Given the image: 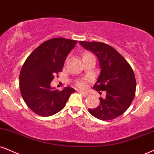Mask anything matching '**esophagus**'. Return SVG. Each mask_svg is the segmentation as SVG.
Returning a JSON list of instances; mask_svg holds the SVG:
<instances>
[{
	"mask_svg": "<svg viewBox=\"0 0 154 154\" xmlns=\"http://www.w3.org/2000/svg\"><path fill=\"white\" fill-rule=\"evenodd\" d=\"M79 92H80V93L82 94V95L84 96V97H88V96L89 95V94L88 93V92H86L85 91H79Z\"/></svg>",
	"mask_w": 154,
	"mask_h": 154,
	"instance_id": "esophagus-1",
	"label": "esophagus"
}]
</instances>
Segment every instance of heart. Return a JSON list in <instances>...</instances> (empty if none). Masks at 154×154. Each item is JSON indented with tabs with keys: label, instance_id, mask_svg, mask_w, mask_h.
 Returning <instances> with one entry per match:
<instances>
[{
	"label": "heart",
	"instance_id": "heart-1",
	"mask_svg": "<svg viewBox=\"0 0 154 154\" xmlns=\"http://www.w3.org/2000/svg\"><path fill=\"white\" fill-rule=\"evenodd\" d=\"M91 54H90V52H85L84 54H83L82 57L83 58H85V57L90 56V55H91ZM89 81H90V79L89 78L79 79V80H77V82H76V85L80 88H85L87 87V83H88Z\"/></svg>",
	"mask_w": 154,
	"mask_h": 154
}]
</instances>
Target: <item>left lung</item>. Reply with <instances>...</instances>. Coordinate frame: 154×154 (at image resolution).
Listing matches in <instances>:
<instances>
[{"label":"left lung","instance_id":"1","mask_svg":"<svg viewBox=\"0 0 154 154\" xmlns=\"http://www.w3.org/2000/svg\"><path fill=\"white\" fill-rule=\"evenodd\" d=\"M79 43L95 53L99 59L101 72L93 89L106 92V97L100 98L99 106L88 109L89 112L102 120L119 117L130 107L136 94V81L132 67L117 50L108 44L85 41H79Z\"/></svg>","mask_w":154,"mask_h":154}]
</instances>
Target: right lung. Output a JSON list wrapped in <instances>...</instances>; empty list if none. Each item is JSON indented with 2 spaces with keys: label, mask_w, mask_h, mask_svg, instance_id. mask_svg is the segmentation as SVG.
<instances>
[{
  "label": "right lung",
  "mask_w": 154,
  "mask_h": 154,
  "mask_svg": "<svg viewBox=\"0 0 154 154\" xmlns=\"http://www.w3.org/2000/svg\"><path fill=\"white\" fill-rule=\"evenodd\" d=\"M77 42L64 38L46 41L28 57L19 75L22 97L27 106L40 116L57 113L65 106L75 89L51 90V82L62 72L68 54Z\"/></svg>",
  "instance_id": "obj_1"
}]
</instances>
